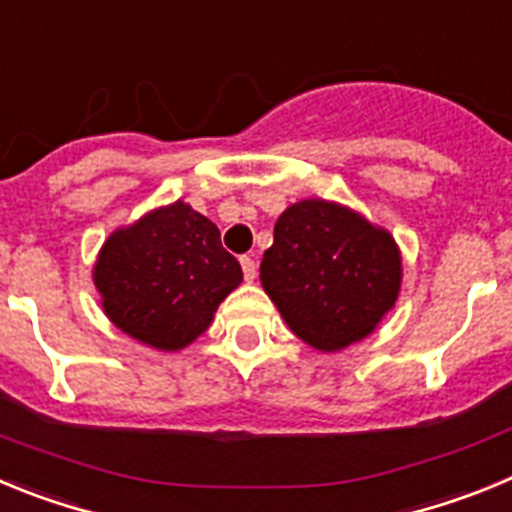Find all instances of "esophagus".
Segmentation results:
<instances>
[{
    "label": "esophagus",
    "mask_w": 512,
    "mask_h": 512,
    "mask_svg": "<svg viewBox=\"0 0 512 512\" xmlns=\"http://www.w3.org/2000/svg\"><path fill=\"white\" fill-rule=\"evenodd\" d=\"M241 266L246 282H253V279H256V261H253L251 256H241Z\"/></svg>",
    "instance_id": "1"
}]
</instances>
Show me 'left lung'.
Wrapping results in <instances>:
<instances>
[{"label":"left lung","mask_w":512,"mask_h":512,"mask_svg":"<svg viewBox=\"0 0 512 512\" xmlns=\"http://www.w3.org/2000/svg\"><path fill=\"white\" fill-rule=\"evenodd\" d=\"M261 287L287 328L323 354L377 330L402 287V253L390 230L330 200H300L274 225Z\"/></svg>","instance_id":"1"}]
</instances>
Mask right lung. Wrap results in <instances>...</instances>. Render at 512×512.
<instances>
[{
  "label": "right lung",
  "mask_w": 512,
  "mask_h": 512,
  "mask_svg": "<svg viewBox=\"0 0 512 512\" xmlns=\"http://www.w3.org/2000/svg\"><path fill=\"white\" fill-rule=\"evenodd\" d=\"M99 305L115 328L156 351H182L212 325L243 282L220 230L184 200L112 230L92 269Z\"/></svg>",
  "instance_id": "add662e5"
}]
</instances>
